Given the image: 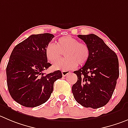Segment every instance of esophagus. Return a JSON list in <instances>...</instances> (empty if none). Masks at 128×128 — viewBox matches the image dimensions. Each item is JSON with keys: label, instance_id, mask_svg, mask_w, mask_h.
<instances>
[{"label": "esophagus", "instance_id": "34e87169", "mask_svg": "<svg viewBox=\"0 0 128 128\" xmlns=\"http://www.w3.org/2000/svg\"><path fill=\"white\" fill-rule=\"evenodd\" d=\"M70 71H62V74L63 76H66L68 74H70Z\"/></svg>", "mask_w": 128, "mask_h": 128}]
</instances>
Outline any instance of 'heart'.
Masks as SVG:
<instances>
[{"label":"heart","mask_w":128,"mask_h":128,"mask_svg":"<svg viewBox=\"0 0 128 128\" xmlns=\"http://www.w3.org/2000/svg\"><path fill=\"white\" fill-rule=\"evenodd\" d=\"M64 54L66 58L61 59L53 66L55 70L63 71L72 70L78 66L84 65L89 57L88 46L83 43L79 42L77 39L70 36H65L58 38L56 45L50 43L45 48L46 58L54 63Z\"/></svg>","instance_id":"1"}]
</instances>
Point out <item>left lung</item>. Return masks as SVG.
<instances>
[{"instance_id": "1", "label": "left lung", "mask_w": 128, "mask_h": 128, "mask_svg": "<svg viewBox=\"0 0 128 128\" xmlns=\"http://www.w3.org/2000/svg\"><path fill=\"white\" fill-rule=\"evenodd\" d=\"M78 36L88 46L90 55L84 66L74 71L78 81L72 86V94L83 107L100 108L108 103L116 88L119 75L118 56L95 34Z\"/></svg>"}]
</instances>
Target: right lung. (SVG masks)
<instances>
[{
    "mask_svg": "<svg viewBox=\"0 0 128 128\" xmlns=\"http://www.w3.org/2000/svg\"><path fill=\"white\" fill-rule=\"evenodd\" d=\"M54 36L50 33L32 34L14 48L6 68L7 83L11 97L26 107L46 102L53 92L54 83L61 78L58 70L45 74L51 64L45 48Z\"/></svg>",
    "mask_w": 128,
    "mask_h": 128,
    "instance_id": "add662e5",
    "label": "right lung"
}]
</instances>
